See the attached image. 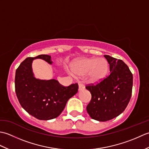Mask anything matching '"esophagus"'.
I'll return each instance as SVG.
<instances>
[{"label":"esophagus","mask_w":149,"mask_h":149,"mask_svg":"<svg viewBox=\"0 0 149 149\" xmlns=\"http://www.w3.org/2000/svg\"><path fill=\"white\" fill-rule=\"evenodd\" d=\"M84 89V85L82 83H79V90H82Z\"/></svg>","instance_id":"esophagus-1"}]
</instances>
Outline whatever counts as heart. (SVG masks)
Returning a JSON list of instances; mask_svg holds the SVG:
<instances>
[{"label": "heart", "instance_id": "obj_1", "mask_svg": "<svg viewBox=\"0 0 149 149\" xmlns=\"http://www.w3.org/2000/svg\"><path fill=\"white\" fill-rule=\"evenodd\" d=\"M72 70L78 75L88 74V81L91 83H98L106 75L108 70V63L103 58H84L74 63L72 65Z\"/></svg>", "mask_w": 149, "mask_h": 149}]
</instances>
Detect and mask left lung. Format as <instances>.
Listing matches in <instances>:
<instances>
[{
    "label": "left lung",
    "mask_w": 149,
    "mask_h": 149,
    "mask_svg": "<svg viewBox=\"0 0 149 149\" xmlns=\"http://www.w3.org/2000/svg\"><path fill=\"white\" fill-rule=\"evenodd\" d=\"M109 64L110 74L100 83L87 85L91 94L86 110L91 118L100 122L110 120L120 115L132 95L133 77L121 59L104 56Z\"/></svg>",
    "instance_id": "obj_1"
}]
</instances>
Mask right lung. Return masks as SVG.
Instances as JSON below:
<instances>
[{
    "label": "right lung",
    "instance_id": "1",
    "mask_svg": "<svg viewBox=\"0 0 149 149\" xmlns=\"http://www.w3.org/2000/svg\"><path fill=\"white\" fill-rule=\"evenodd\" d=\"M35 59L52 63L51 57L46 54L26 58L16 70L15 92L21 106L31 115L38 120H51L61 113L68 99L77 93L78 84L64 86L55 79H36L32 70Z\"/></svg>",
    "mask_w": 149,
    "mask_h": 149
}]
</instances>
